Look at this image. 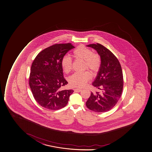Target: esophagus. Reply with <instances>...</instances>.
<instances>
[{"instance_id": "obj_1", "label": "esophagus", "mask_w": 152, "mask_h": 152, "mask_svg": "<svg viewBox=\"0 0 152 152\" xmlns=\"http://www.w3.org/2000/svg\"><path fill=\"white\" fill-rule=\"evenodd\" d=\"M81 91V89H74V91H75V92H80V91Z\"/></svg>"}]
</instances>
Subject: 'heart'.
<instances>
[{"mask_svg":"<svg viewBox=\"0 0 152 152\" xmlns=\"http://www.w3.org/2000/svg\"><path fill=\"white\" fill-rule=\"evenodd\" d=\"M72 56L75 60L83 61V69H88L93 73L99 71L102 65V59L100 55L93 53L89 48L80 45L75 48L72 51ZM61 66L64 72L68 73L71 71L73 66L72 59L68 56H63L61 61ZM91 77V73L85 71L81 73H75L69 78L71 86L75 88H82Z\"/></svg>","mask_w":152,"mask_h":152,"instance_id":"obj_1","label":"heart"}]
</instances>
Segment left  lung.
I'll list each match as a JSON object with an SVG mask.
<instances>
[{
	"instance_id": "1",
	"label": "left lung",
	"mask_w": 152,
	"mask_h": 152,
	"mask_svg": "<svg viewBox=\"0 0 152 152\" xmlns=\"http://www.w3.org/2000/svg\"><path fill=\"white\" fill-rule=\"evenodd\" d=\"M97 51L102 65L92 86L102 92H91L86 102L89 109L97 113L106 112L114 107L121 97L123 88V76L121 65L109 50L99 43L87 45Z\"/></svg>"
}]
</instances>
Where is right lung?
<instances>
[{"instance_id":"1","label":"right lung","mask_w":152,"mask_h":152,"mask_svg":"<svg viewBox=\"0 0 152 152\" xmlns=\"http://www.w3.org/2000/svg\"><path fill=\"white\" fill-rule=\"evenodd\" d=\"M75 47L71 43L55 44L40 51L32 64L29 83L38 104L48 109L58 110L68 104L73 90H61L68 84L64 77L61 61Z\"/></svg>"}]
</instances>
